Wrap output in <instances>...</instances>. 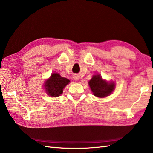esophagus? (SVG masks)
I'll list each match as a JSON object with an SVG mask.
<instances>
[{"mask_svg":"<svg viewBox=\"0 0 153 153\" xmlns=\"http://www.w3.org/2000/svg\"><path fill=\"white\" fill-rule=\"evenodd\" d=\"M74 79L75 80H77L79 79V76H77V75H75V76H74Z\"/></svg>","mask_w":153,"mask_h":153,"instance_id":"34e87169","label":"esophagus"}]
</instances>
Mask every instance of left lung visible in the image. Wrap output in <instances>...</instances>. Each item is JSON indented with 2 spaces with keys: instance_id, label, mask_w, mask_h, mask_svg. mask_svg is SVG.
I'll list each match as a JSON object with an SVG mask.
<instances>
[{
  "instance_id": "1",
  "label": "left lung",
  "mask_w": 153,
  "mask_h": 153,
  "mask_svg": "<svg viewBox=\"0 0 153 153\" xmlns=\"http://www.w3.org/2000/svg\"><path fill=\"white\" fill-rule=\"evenodd\" d=\"M89 86L94 96L100 98L107 97L115 89L114 83H107L100 75H95L90 80Z\"/></svg>"
}]
</instances>
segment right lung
Listing matches in <instances>:
<instances>
[{
  "label": "right lung",
  "mask_w": 153,
  "mask_h": 153,
  "mask_svg": "<svg viewBox=\"0 0 153 153\" xmlns=\"http://www.w3.org/2000/svg\"><path fill=\"white\" fill-rule=\"evenodd\" d=\"M69 82L68 79L61 77L59 74H53L46 82V92L51 97H57L63 93V88Z\"/></svg>",
  "instance_id": "add662e5"
}]
</instances>
